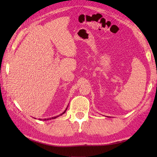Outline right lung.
<instances>
[{
	"label": "right lung",
	"instance_id": "add662e5",
	"mask_svg": "<svg viewBox=\"0 0 157 157\" xmlns=\"http://www.w3.org/2000/svg\"><path fill=\"white\" fill-rule=\"evenodd\" d=\"M67 107H68V106H67ZM67 107L66 108V109L64 111H63L61 114H60V115H57V116H55V117H51V118H48V119H39V120H43V121H46V120H51V119H56V117H59V116H61V115H62L63 114H64V113L66 112V111H67ZM34 119H36V118H34Z\"/></svg>",
	"mask_w": 157,
	"mask_h": 157
}]
</instances>
